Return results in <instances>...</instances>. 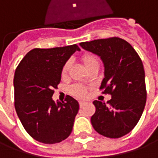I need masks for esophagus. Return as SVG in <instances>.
<instances>
[{
  "mask_svg": "<svg viewBox=\"0 0 158 158\" xmlns=\"http://www.w3.org/2000/svg\"><path fill=\"white\" fill-rule=\"evenodd\" d=\"M86 102H79V106L80 107H83L84 106H85Z\"/></svg>",
  "mask_w": 158,
  "mask_h": 158,
  "instance_id": "esophagus-1",
  "label": "esophagus"
}]
</instances>
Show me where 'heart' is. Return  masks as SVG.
Returning <instances> with one entry per match:
<instances>
[{"label": "heart", "mask_w": 158, "mask_h": 158, "mask_svg": "<svg viewBox=\"0 0 158 158\" xmlns=\"http://www.w3.org/2000/svg\"><path fill=\"white\" fill-rule=\"evenodd\" d=\"M81 62L84 63V65L85 66V68L88 70L93 68V67H99V60L96 57V56L93 55L91 53L86 52L85 54H83L80 57ZM70 69V62H67L63 65L62 69V76L66 77L68 75ZM69 91L72 94L73 96L79 97V98H84L87 95V88L85 86L81 85H73L70 87Z\"/></svg>", "instance_id": "obj_1"}]
</instances>
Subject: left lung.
<instances>
[{"mask_svg":"<svg viewBox=\"0 0 158 158\" xmlns=\"http://www.w3.org/2000/svg\"><path fill=\"white\" fill-rule=\"evenodd\" d=\"M80 46L99 56L104 64L100 89L110 94L106 104L94 101L91 124L108 138H120L132 130L142 115L146 102L145 71L141 59L129 42L118 37L81 42Z\"/></svg>","mask_w":158,"mask_h":158,"instance_id":"left-lung-1","label":"left lung"}]
</instances>
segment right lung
Instances as JSON below:
<instances>
[{
    "instance_id": "1",
    "label": "right lung",
    "mask_w": 158,
    "mask_h": 158,
    "mask_svg": "<svg viewBox=\"0 0 158 158\" xmlns=\"http://www.w3.org/2000/svg\"><path fill=\"white\" fill-rule=\"evenodd\" d=\"M76 51H80L77 45L35 48L16 69V112L27 133L39 142L59 143L72 132L79 102L67 96L65 102L56 103L52 97L61 81L62 67Z\"/></svg>"
}]
</instances>
